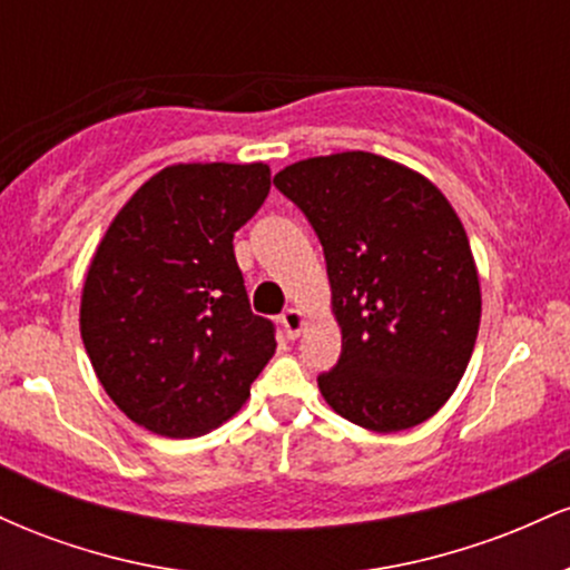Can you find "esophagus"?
<instances>
[{
    "mask_svg": "<svg viewBox=\"0 0 570 570\" xmlns=\"http://www.w3.org/2000/svg\"><path fill=\"white\" fill-rule=\"evenodd\" d=\"M281 326H284V335L289 340L299 337V332H303V326H305L303 311H297V307H289V311H284V316H281Z\"/></svg>",
    "mask_w": 570,
    "mask_h": 570,
    "instance_id": "esophagus-1",
    "label": "esophagus"
}]
</instances>
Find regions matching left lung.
Returning a JSON list of instances; mask_svg holds the SVG:
<instances>
[{"label":"left lung","instance_id":"left-lung-1","mask_svg":"<svg viewBox=\"0 0 570 570\" xmlns=\"http://www.w3.org/2000/svg\"><path fill=\"white\" fill-rule=\"evenodd\" d=\"M324 246L343 351L318 391L337 415L412 429L448 402L480 330L466 230L426 176L372 153L286 166L273 179Z\"/></svg>","mask_w":570,"mask_h":570}]
</instances>
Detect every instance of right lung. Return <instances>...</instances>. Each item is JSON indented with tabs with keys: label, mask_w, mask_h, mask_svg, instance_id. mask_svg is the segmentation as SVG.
I'll list each match as a JSON object with an SVG mask.
<instances>
[{
	"label": "right lung",
	"mask_w": 570,
	"mask_h": 570,
	"mask_svg": "<svg viewBox=\"0 0 570 570\" xmlns=\"http://www.w3.org/2000/svg\"><path fill=\"white\" fill-rule=\"evenodd\" d=\"M271 193L265 163H179L136 189L82 286L85 351L109 399L171 440L240 410L276 353L254 316L233 235Z\"/></svg>",
	"instance_id": "add662e5"
}]
</instances>
